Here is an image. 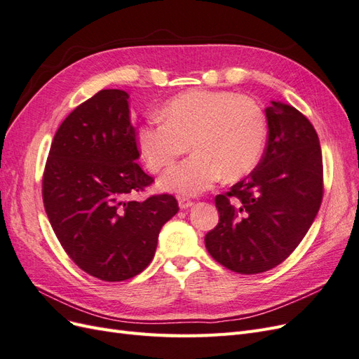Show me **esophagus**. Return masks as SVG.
<instances>
[{
    "label": "esophagus",
    "instance_id": "obj_1",
    "mask_svg": "<svg viewBox=\"0 0 359 359\" xmlns=\"http://www.w3.org/2000/svg\"><path fill=\"white\" fill-rule=\"evenodd\" d=\"M178 205H180L181 210H187V208H190V206L193 205V201L182 196V198H178Z\"/></svg>",
    "mask_w": 359,
    "mask_h": 359
}]
</instances>
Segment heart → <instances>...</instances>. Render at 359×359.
I'll return each mask as SVG.
<instances>
[{"instance_id": "heart-1", "label": "heart", "mask_w": 359, "mask_h": 359, "mask_svg": "<svg viewBox=\"0 0 359 359\" xmlns=\"http://www.w3.org/2000/svg\"><path fill=\"white\" fill-rule=\"evenodd\" d=\"M160 119L139 127L137 144L151 172H160L191 149L196 154L172 168L161 187L199 194L222 177L235 181L252 172L264 153L266 121L260 106L229 91H189L161 107Z\"/></svg>"}]
</instances>
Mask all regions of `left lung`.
Wrapping results in <instances>:
<instances>
[{"label":"left lung","instance_id":"left-lung-1","mask_svg":"<svg viewBox=\"0 0 359 359\" xmlns=\"http://www.w3.org/2000/svg\"><path fill=\"white\" fill-rule=\"evenodd\" d=\"M268 140L259 165L217 194L219 224L205 235L208 253L238 274L280 265L309 232L323 198L316 130L293 106L271 102Z\"/></svg>","mask_w":359,"mask_h":359}]
</instances>
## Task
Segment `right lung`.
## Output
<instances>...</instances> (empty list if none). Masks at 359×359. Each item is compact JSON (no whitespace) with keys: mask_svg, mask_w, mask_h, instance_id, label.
Here are the masks:
<instances>
[{"mask_svg":"<svg viewBox=\"0 0 359 359\" xmlns=\"http://www.w3.org/2000/svg\"><path fill=\"white\" fill-rule=\"evenodd\" d=\"M128 94L102 90L64 119L43 172V203L64 252L86 274L128 280L154 257L160 229L178 212L172 194L130 201L154 182L137 165Z\"/></svg>","mask_w":359,"mask_h":359,"instance_id":"1","label":"right lung"}]
</instances>
